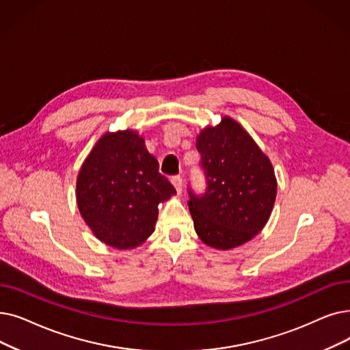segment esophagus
<instances>
[{"label":"esophagus","mask_w":350,"mask_h":350,"mask_svg":"<svg viewBox=\"0 0 350 350\" xmlns=\"http://www.w3.org/2000/svg\"><path fill=\"white\" fill-rule=\"evenodd\" d=\"M172 183L176 187L177 193H181V190H183V178H181L180 176H173L172 177Z\"/></svg>","instance_id":"obj_1"}]
</instances>
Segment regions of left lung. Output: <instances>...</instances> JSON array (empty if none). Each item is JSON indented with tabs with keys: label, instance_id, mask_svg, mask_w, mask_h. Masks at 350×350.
Wrapping results in <instances>:
<instances>
[{
	"label": "left lung",
	"instance_id": "1",
	"mask_svg": "<svg viewBox=\"0 0 350 350\" xmlns=\"http://www.w3.org/2000/svg\"><path fill=\"white\" fill-rule=\"evenodd\" d=\"M196 147L206 190L196 194L187 189L194 230L211 247L240 246L263 229L275 204L278 185L271 163L229 117L202 130Z\"/></svg>",
	"mask_w": 350,
	"mask_h": 350
}]
</instances>
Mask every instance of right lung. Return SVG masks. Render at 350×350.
<instances>
[{"label":"right lung","instance_id":"1","mask_svg":"<svg viewBox=\"0 0 350 350\" xmlns=\"http://www.w3.org/2000/svg\"><path fill=\"white\" fill-rule=\"evenodd\" d=\"M176 193L135 131L104 134L81 165L77 204L105 245L131 249L154 232L159 203Z\"/></svg>","mask_w":350,"mask_h":350}]
</instances>
